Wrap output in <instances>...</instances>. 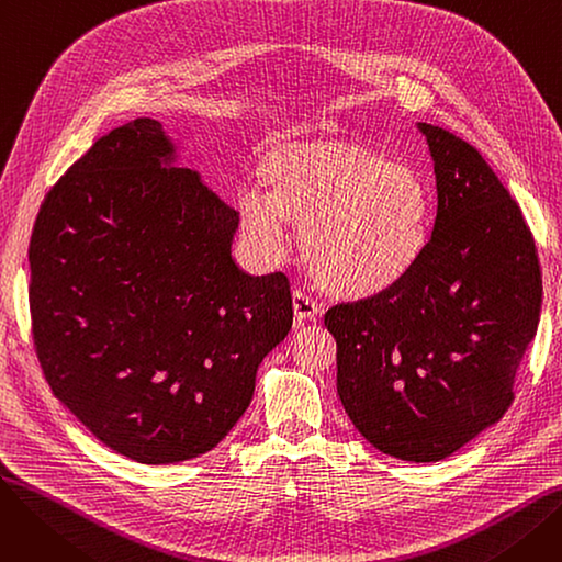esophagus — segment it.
<instances>
[{
    "instance_id": "1",
    "label": "esophagus",
    "mask_w": 562,
    "mask_h": 562,
    "mask_svg": "<svg viewBox=\"0 0 562 562\" xmlns=\"http://www.w3.org/2000/svg\"><path fill=\"white\" fill-rule=\"evenodd\" d=\"M291 301H293V316H296V321H314L321 314L318 305L307 296V293L299 289L291 293Z\"/></svg>"
}]
</instances>
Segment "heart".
I'll return each instance as SVG.
<instances>
[{"instance_id":"heart-1","label":"heart","mask_w":562,"mask_h":562,"mask_svg":"<svg viewBox=\"0 0 562 562\" xmlns=\"http://www.w3.org/2000/svg\"><path fill=\"white\" fill-rule=\"evenodd\" d=\"M269 191H239L236 212L250 248L276 261L284 223L299 227L312 278L337 299L369 301L417 269L435 204L424 177L350 140H286L263 157Z\"/></svg>"}]
</instances>
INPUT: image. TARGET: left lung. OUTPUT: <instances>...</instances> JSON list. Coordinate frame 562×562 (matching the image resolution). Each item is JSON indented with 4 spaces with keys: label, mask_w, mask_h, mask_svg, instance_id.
Returning <instances> with one entry per match:
<instances>
[{
    "label": "left lung",
    "mask_w": 562,
    "mask_h": 562,
    "mask_svg": "<svg viewBox=\"0 0 562 562\" xmlns=\"http://www.w3.org/2000/svg\"><path fill=\"white\" fill-rule=\"evenodd\" d=\"M437 212L417 269L378 299L328 310L337 392L371 447L445 460L494 426L533 341L542 273L517 202L476 147L417 123Z\"/></svg>",
    "instance_id": "1"
}]
</instances>
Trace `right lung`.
<instances>
[{"label": "right lung", "instance_id": "right-lung-1", "mask_svg": "<svg viewBox=\"0 0 562 562\" xmlns=\"http://www.w3.org/2000/svg\"><path fill=\"white\" fill-rule=\"evenodd\" d=\"M180 159L153 117L115 127L47 193L29 246L52 394L143 464L212 451L293 318L286 276L239 269V214Z\"/></svg>", "mask_w": 562, "mask_h": 562}]
</instances>
